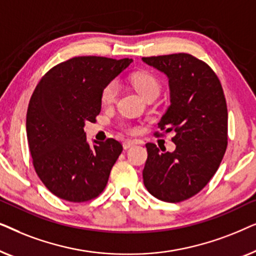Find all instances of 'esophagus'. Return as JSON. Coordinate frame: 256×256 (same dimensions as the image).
Returning <instances> with one entry per match:
<instances>
[{
    "label": "esophagus",
    "instance_id": "34e87169",
    "mask_svg": "<svg viewBox=\"0 0 256 256\" xmlns=\"http://www.w3.org/2000/svg\"><path fill=\"white\" fill-rule=\"evenodd\" d=\"M135 144H136V142L130 141V140H128V141H124V149H129V148H132V146H135Z\"/></svg>",
    "mask_w": 256,
    "mask_h": 256
}]
</instances>
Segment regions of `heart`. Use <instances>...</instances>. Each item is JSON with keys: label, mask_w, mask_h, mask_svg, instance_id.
Wrapping results in <instances>:
<instances>
[{"label": "heart", "mask_w": 256, "mask_h": 256, "mask_svg": "<svg viewBox=\"0 0 256 256\" xmlns=\"http://www.w3.org/2000/svg\"><path fill=\"white\" fill-rule=\"evenodd\" d=\"M132 84L134 88L138 90L143 99H148L149 96H157L160 92V84L158 79L152 73L148 72H140L132 76ZM118 86L116 82H110L104 87L101 92V101L104 104H110L115 102L118 96Z\"/></svg>", "instance_id": "1"}]
</instances>
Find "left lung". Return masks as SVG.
<instances>
[{
    "instance_id": "obj_1",
    "label": "left lung",
    "mask_w": 256,
    "mask_h": 256,
    "mask_svg": "<svg viewBox=\"0 0 256 256\" xmlns=\"http://www.w3.org/2000/svg\"><path fill=\"white\" fill-rule=\"evenodd\" d=\"M142 60L169 79L170 106L158 128L174 132L176 144L174 152L162 153L156 144L146 143L143 183L160 200L183 202L205 188L225 155L228 118L225 96L212 68L194 56L174 54Z\"/></svg>"
}]
</instances>
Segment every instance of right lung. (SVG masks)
<instances>
[{
  "mask_svg": "<svg viewBox=\"0 0 256 256\" xmlns=\"http://www.w3.org/2000/svg\"><path fill=\"white\" fill-rule=\"evenodd\" d=\"M132 62L74 57L52 68L34 88L26 113L28 142L38 177L57 197L87 202L106 188L122 144L108 138L90 146L84 127L96 122L104 87Z\"/></svg>",
  "mask_w": 256,
  "mask_h": 256,
  "instance_id": "obj_1",
  "label": "right lung"
}]
</instances>
